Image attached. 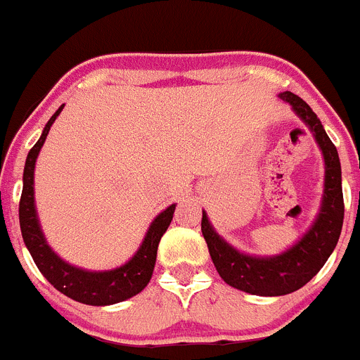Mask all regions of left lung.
<instances>
[{"label": "left lung", "mask_w": 360, "mask_h": 360, "mask_svg": "<svg viewBox=\"0 0 360 360\" xmlns=\"http://www.w3.org/2000/svg\"><path fill=\"white\" fill-rule=\"evenodd\" d=\"M279 98L290 104L292 111L310 129L323 153L324 187L316 219L287 250L274 256H254L241 252L219 236L209 221L207 212L202 211V234L207 241L209 254L219 278L232 288L265 297L292 294L304 287L323 269L335 249L345 219L341 162L335 146L303 98L292 91H283Z\"/></svg>", "instance_id": "obj_1"}]
</instances>
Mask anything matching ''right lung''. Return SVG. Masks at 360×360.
<instances>
[{
  "label": "right lung",
  "mask_w": 360,
  "mask_h": 360,
  "mask_svg": "<svg viewBox=\"0 0 360 360\" xmlns=\"http://www.w3.org/2000/svg\"><path fill=\"white\" fill-rule=\"evenodd\" d=\"M65 104L50 117L39 141L28 151L23 171V193H21V202H19V225H21V234H23L28 252L34 257V263L37 265L41 274L49 279V283H52L53 288L79 303L91 304V307H108V304L126 301L148 287L153 269H155V262H157L158 243L169 227L176 203L164 209L157 218L153 219L141 247L124 265L111 270H86L65 262L44 238L39 216H37L36 196H34L36 160L46 136H49L52 124L56 122Z\"/></svg>",
  "instance_id": "right-lung-1"
}]
</instances>
